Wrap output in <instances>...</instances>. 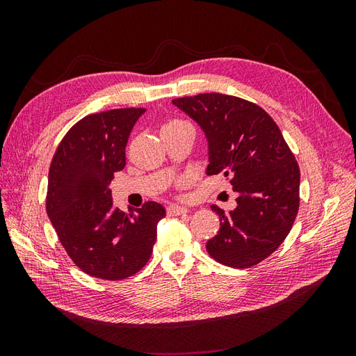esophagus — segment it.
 Returning a JSON list of instances; mask_svg holds the SVG:
<instances>
[{
	"mask_svg": "<svg viewBox=\"0 0 356 356\" xmlns=\"http://www.w3.org/2000/svg\"><path fill=\"white\" fill-rule=\"evenodd\" d=\"M188 209L186 207H181V204H169L168 207V215L170 217H177V215H184Z\"/></svg>",
	"mask_w": 356,
	"mask_h": 356,
	"instance_id": "34e87169",
	"label": "esophagus"
}]
</instances>
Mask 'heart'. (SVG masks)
Masks as SVG:
<instances>
[{
	"instance_id": "b5f03b06",
	"label": "heart",
	"mask_w": 356,
	"mask_h": 356,
	"mask_svg": "<svg viewBox=\"0 0 356 356\" xmlns=\"http://www.w3.org/2000/svg\"><path fill=\"white\" fill-rule=\"evenodd\" d=\"M181 127H191L187 122L179 120V118H170L163 126H161V132H169V131H177Z\"/></svg>"
}]
</instances>
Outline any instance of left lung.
<instances>
[{
  "label": "left lung",
  "mask_w": 356,
  "mask_h": 356,
  "mask_svg": "<svg viewBox=\"0 0 356 356\" xmlns=\"http://www.w3.org/2000/svg\"><path fill=\"white\" fill-rule=\"evenodd\" d=\"M208 138V175H222L238 193V207L217 204L220 230L208 254L224 266L248 268L273 254L288 236L300 207V168L273 118L254 102L222 93L172 99Z\"/></svg>",
  "instance_id": "8db88e82"
}]
</instances>
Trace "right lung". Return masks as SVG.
Returning a JSON list of instances; mask_svg holds the SVG:
<instances>
[{
    "label": "right lung",
    "instance_id": "1",
    "mask_svg": "<svg viewBox=\"0 0 356 356\" xmlns=\"http://www.w3.org/2000/svg\"><path fill=\"white\" fill-rule=\"evenodd\" d=\"M145 108L89 114L62 138L51 159L47 215L67 254L84 273L122 281L147 264L165 208L114 209L110 182L126 165V144Z\"/></svg>",
    "mask_w": 356,
    "mask_h": 356
}]
</instances>
